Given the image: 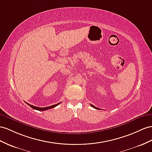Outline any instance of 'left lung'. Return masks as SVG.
<instances>
[{"instance_id": "left-lung-1", "label": "left lung", "mask_w": 152, "mask_h": 152, "mask_svg": "<svg viewBox=\"0 0 152 152\" xmlns=\"http://www.w3.org/2000/svg\"><path fill=\"white\" fill-rule=\"evenodd\" d=\"M91 105L93 107V108H96V109H99V108H97V107H96L95 106H94V105H92V104H91Z\"/></svg>"}]
</instances>
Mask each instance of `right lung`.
<instances>
[{"label": "right lung", "mask_w": 152, "mask_h": 152, "mask_svg": "<svg viewBox=\"0 0 152 152\" xmlns=\"http://www.w3.org/2000/svg\"><path fill=\"white\" fill-rule=\"evenodd\" d=\"M27 104H28V105H29V107H31L32 108H33V109L34 110H39V111H44V110H48V109H50V108H54L55 107H56L57 105H58L60 103H57V104H54V105H52V106H50V107H44V108H40V107H35V106H33V105H31V104H29V103H26Z\"/></svg>", "instance_id": "right-lung-1"}]
</instances>
